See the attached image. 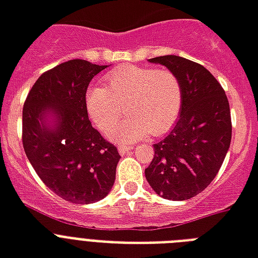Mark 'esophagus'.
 <instances>
[{"label":"esophagus","instance_id":"34e87169","mask_svg":"<svg viewBox=\"0 0 258 258\" xmlns=\"http://www.w3.org/2000/svg\"><path fill=\"white\" fill-rule=\"evenodd\" d=\"M132 149H133V147H132V145H118V152H119V155H127V153H129V152L132 151Z\"/></svg>","mask_w":258,"mask_h":258}]
</instances>
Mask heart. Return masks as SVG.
<instances>
[{
    "mask_svg": "<svg viewBox=\"0 0 258 258\" xmlns=\"http://www.w3.org/2000/svg\"><path fill=\"white\" fill-rule=\"evenodd\" d=\"M106 87L91 85L85 94L87 113L102 132L110 131L127 109L130 117L109 132L119 143H133L148 133L161 135L176 122L183 86L168 69L122 66L105 75Z\"/></svg>",
    "mask_w": 258,
    "mask_h": 258,
    "instance_id": "b5f03b06",
    "label": "heart"
}]
</instances>
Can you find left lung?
Returning <instances> with one entry per match:
<instances>
[{
  "label": "left lung",
  "mask_w": 258,
  "mask_h": 258,
  "mask_svg": "<svg viewBox=\"0 0 258 258\" xmlns=\"http://www.w3.org/2000/svg\"><path fill=\"white\" fill-rule=\"evenodd\" d=\"M176 74L183 103L172 131L157 144L145 168L153 191L171 201L194 198L210 184L231 141L230 106L225 90L209 70L176 55L149 59Z\"/></svg>",
  "instance_id": "8db88e82"
}]
</instances>
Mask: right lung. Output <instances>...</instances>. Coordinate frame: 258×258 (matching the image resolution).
<instances>
[{"label":"right lung","mask_w":258,"mask_h":258,"mask_svg":"<svg viewBox=\"0 0 258 258\" xmlns=\"http://www.w3.org/2000/svg\"><path fill=\"white\" fill-rule=\"evenodd\" d=\"M106 67L82 59L64 61L40 75L24 103L28 160L48 188L71 203L101 201L114 184L121 156L93 127L85 103L90 82Z\"/></svg>","instance_id":"add662e5"}]
</instances>
